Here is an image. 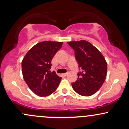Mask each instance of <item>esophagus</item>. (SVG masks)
Masks as SVG:
<instances>
[{"label": "esophagus", "instance_id": "1", "mask_svg": "<svg viewBox=\"0 0 129 129\" xmlns=\"http://www.w3.org/2000/svg\"><path fill=\"white\" fill-rule=\"evenodd\" d=\"M68 74H69V73H65L63 74V76H66L67 75H68Z\"/></svg>", "mask_w": 129, "mask_h": 129}]
</instances>
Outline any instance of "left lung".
Segmentation results:
<instances>
[{
	"instance_id": "obj_1",
	"label": "left lung",
	"mask_w": 129,
	"mask_h": 129,
	"mask_svg": "<svg viewBox=\"0 0 129 129\" xmlns=\"http://www.w3.org/2000/svg\"><path fill=\"white\" fill-rule=\"evenodd\" d=\"M75 50L79 65L76 81L72 84L73 90L80 95L89 96L101 88L107 75V65L103 54L86 41L69 42Z\"/></svg>"
}]
</instances>
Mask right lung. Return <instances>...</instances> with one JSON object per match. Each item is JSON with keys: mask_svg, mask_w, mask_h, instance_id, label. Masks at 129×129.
Instances as JSON below:
<instances>
[{"mask_svg": "<svg viewBox=\"0 0 129 129\" xmlns=\"http://www.w3.org/2000/svg\"><path fill=\"white\" fill-rule=\"evenodd\" d=\"M63 42L44 41L38 43L28 51L22 62L23 79L29 88L39 96L54 92L61 78L51 72V60Z\"/></svg>", "mask_w": 129, "mask_h": 129, "instance_id": "obj_1", "label": "right lung"}]
</instances>
